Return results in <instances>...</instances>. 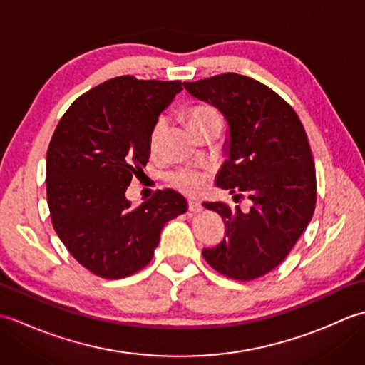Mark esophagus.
Listing matches in <instances>:
<instances>
[{"label": "esophagus", "mask_w": 365, "mask_h": 365, "mask_svg": "<svg viewBox=\"0 0 365 365\" xmlns=\"http://www.w3.org/2000/svg\"><path fill=\"white\" fill-rule=\"evenodd\" d=\"M188 210L192 212V213H199L200 210H202V205H200L199 200L190 199V200H188Z\"/></svg>", "instance_id": "esophagus-1"}]
</instances>
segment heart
I'll return each mask as SVG.
<instances>
[{
    "label": "heart",
    "instance_id": "b5f03b06",
    "mask_svg": "<svg viewBox=\"0 0 365 365\" xmlns=\"http://www.w3.org/2000/svg\"><path fill=\"white\" fill-rule=\"evenodd\" d=\"M216 118H220V115L212 106L200 105V106H196L195 110L191 111L190 122H191V125H196V123L216 119ZM165 128H166L165 118H160L157 122H155L152 133H150V149L152 150H155L158 147L160 138L163 135V131H165ZM173 178L178 185H180L185 191L197 192L204 188V185L207 182V174L200 173V170H178V173L173 174Z\"/></svg>",
    "mask_w": 365,
    "mask_h": 365
}]
</instances>
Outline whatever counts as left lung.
<instances>
[{
    "instance_id": "1",
    "label": "left lung",
    "mask_w": 365,
    "mask_h": 365,
    "mask_svg": "<svg viewBox=\"0 0 365 365\" xmlns=\"http://www.w3.org/2000/svg\"><path fill=\"white\" fill-rule=\"evenodd\" d=\"M183 86L229 125L216 187L245 192L252 202L246 213L238 205L202 204L226 224V238L202 255L221 274L252 281L289 255L312 220L317 182L306 131L284 98L250 76L222 73Z\"/></svg>"
}]
</instances>
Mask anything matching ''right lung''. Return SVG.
Here are the masks:
<instances>
[{
  "mask_svg": "<svg viewBox=\"0 0 365 365\" xmlns=\"http://www.w3.org/2000/svg\"><path fill=\"white\" fill-rule=\"evenodd\" d=\"M182 89V81L118 76L76 98L54 130L45 178L51 222L91 273L120 279L144 268L165 224L188 210L174 190L138 207L125 197L150 157L155 122Z\"/></svg>",
  "mask_w": 365,
  "mask_h": 365,
  "instance_id": "obj_1",
  "label": "right lung"
}]
</instances>
